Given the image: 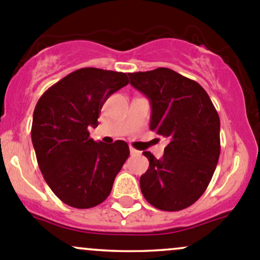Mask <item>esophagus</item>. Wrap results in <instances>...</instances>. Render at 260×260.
<instances>
[{
    "mask_svg": "<svg viewBox=\"0 0 260 260\" xmlns=\"http://www.w3.org/2000/svg\"><path fill=\"white\" fill-rule=\"evenodd\" d=\"M129 152H131V154H132V156H137V154L141 153V152L138 151V149L133 148V147H129Z\"/></svg>",
    "mask_w": 260,
    "mask_h": 260,
    "instance_id": "1",
    "label": "esophagus"
}]
</instances>
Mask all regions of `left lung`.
Wrapping results in <instances>:
<instances>
[{
	"label": "left lung",
	"instance_id": "8db88e82",
	"mask_svg": "<svg viewBox=\"0 0 260 260\" xmlns=\"http://www.w3.org/2000/svg\"><path fill=\"white\" fill-rule=\"evenodd\" d=\"M131 84L151 102L149 128L169 140L162 158L143 154L149 167L140 179L152 206L179 211L200 199L220 156V118L205 89L169 68L129 73Z\"/></svg>",
	"mask_w": 260,
	"mask_h": 260
}]
</instances>
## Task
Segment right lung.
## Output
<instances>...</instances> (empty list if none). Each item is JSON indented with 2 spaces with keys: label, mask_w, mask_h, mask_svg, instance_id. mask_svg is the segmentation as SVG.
Masks as SVG:
<instances>
[{
  "label": "right lung",
  "mask_w": 260,
  "mask_h": 260,
  "mask_svg": "<svg viewBox=\"0 0 260 260\" xmlns=\"http://www.w3.org/2000/svg\"><path fill=\"white\" fill-rule=\"evenodd\" d=\"M128 83L125 73L83 68L39 99L31 127L36 159L49 187L67 205L90 209L111 193L129 147L124 141L95 142L88 128L98 125L107 99Z\"/></svg>",
  "instance_id": "1"
}]
</instances>
